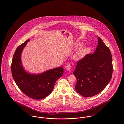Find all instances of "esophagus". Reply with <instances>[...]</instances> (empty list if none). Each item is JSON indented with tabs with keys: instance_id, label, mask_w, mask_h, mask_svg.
<instances>
[{
	"instance_id": "34e87169",
	"label": "esophagus",
	"mask_w": 124,
	"mask_h": 124,
	"mask_svg": "<svg viewBox=\"0 0 124 124\" xmlns=\"http://www.w3.org/2000/svg\"><path fill=\"white\" fill-rule=\"evenodd\" d=\"M65 68L67 71H70L71 68V65H66L65 66Z\"/></svg>"
}]
</instances>
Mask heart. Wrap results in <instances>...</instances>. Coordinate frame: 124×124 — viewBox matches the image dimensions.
<instances>
[{"label":"heart","mask_w":124,"mask_h":124,"mask_svg":"<svg viewBox=\"0 0 124 124\" xmlns=\"http://www.w3.org/2000/svg\"><path fill=\"white\" fill-rule=\"evenodd\" d=\"M84 55H85V50L83 49H81L77 51L74 54L73 57L74 59L77 60H79L82 59Z\"/></svg>","instance_id":"obj_1"}]
</instances>
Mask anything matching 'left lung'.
I'll return each mask as SVG.
<instances>
[{
    "label": "left lung",
    "mask_w": 124,
    "mask_h": 124,
    "mask_svg": "<svg viewBox=\"0 0 124 124\" xmlns=\"http://www.w3.org/2000/svg\"><path fill=\"white\" fill-rule=\"evenodd\" d=\"M112 70L110 50L98 37V45L94 53L86 55L77 62L73 72L77 78L75 90L85 97L99 94L111 81Z\"/></svg>",
    "instance_id": "obj_1"
}]
</instances>
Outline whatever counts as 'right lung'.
<instances>
[{
  "label": "right lung",
  "mask_w": 124,
  "mask_h": 124,
  "mask_svg": "<svg viewBox=\"0 0 124 124\" xmlns=\"http://www.w3.org/2000/svg\"><path fill=\"white\" fill-rule=\"evenodd\" d=\"M29 39L17 48L12 60L11 70L14 80L18 88L30 98L43 99L53 91L57 80L64 73L63 67L50 69L39 74L30 73L22 65L21 56L22 51Z\"/></svg>",
  "instance_id": "obj_1"
}]
</instances>
